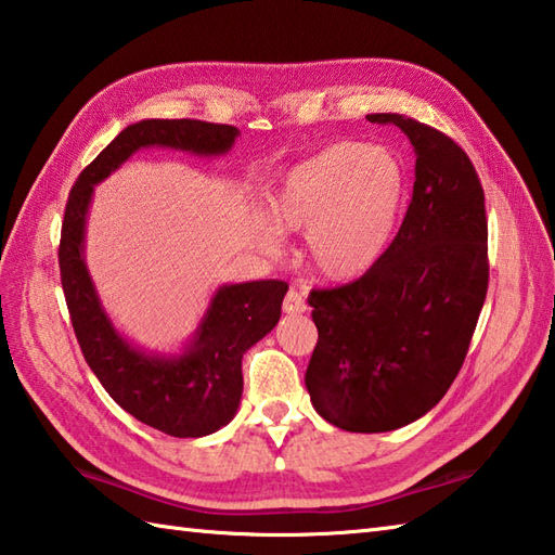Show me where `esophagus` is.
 <instances>
[{"instance_id": "obj_1", "label": "esophagus", "mask_w": 555, "mask_h": 555, "mask_svg": "<svg viewBox=\"0 0 555 555\" xmlns=\"http://www.w3.org/2000/svg\"><path fill=\"white\" fill-rule=\"evenodd\" d=\"M282 309H285V313H304V311H307V301H304L301 292L289 289L287 297H285V304H282Z\"/></svg>"}]
</instances>
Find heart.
I'll return each mask as SVG.
<instances>
[{
	"label": "heart",
	"instance_id": "obj_1",
	"mask_svg": "<svg viewBox=\"0 0 555 555\" xmlns=\"http://www.w3.org/2000/svg\"><path fill=\"white\" fill-rule=\"evenodd\" d=\"M406 172L380 145L335 143L289 167L268 194L273 222L261 228L268 251L285 232H307L309 263L333 280L364 275L380 261L398 230Z\"/></svg>",
	"mask_w": 555,
	"mask_h": 555
}]
</instances>
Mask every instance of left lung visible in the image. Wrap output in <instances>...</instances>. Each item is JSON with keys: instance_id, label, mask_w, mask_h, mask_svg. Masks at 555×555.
I'll use <instances>...</instances> for the list:
<instances>
[{"instance_id": "left-lung-1", "label": "left lung", "mask_w": 555, "mask_h": 555, "mask_svg": "<svg viewBox=\"0 0 555 555\" xmlns=\"http://www.w3.org/2000/svg\"><path fill=\"white\" fill-rule=\"evenodd\" d=\"M410 139L414 191L402 228L359 280L313 289V410L352 434L402 428L443 400L489 289L483 189L467 153L426 124L369 115Z\"/></svg>"}]
</instances>
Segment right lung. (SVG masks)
Segmentation results:
<instances>
[{
	"label": "right lung",
	"instance_id": "obj_1",
	"mask_svg": "<svg viewBox=\"0 0 555 555\" xmlns=\"http://www.w3.org/2000/svg\"><path fill=\"white\" fill-rule=\"evenodd\" d=\"M240 129L198 119H141L90 163L66 201L60 270L76 340L103 388L124 412L175 438L215 434L240 410L246 349L280 321L287 282L254 280L215 289L194 335L175 354L149 352L107 315L86 266V222L93 189L133 153L169 149L198 157L228 155Z\"/></svg>",
	"mask_w": 555,
	"mask_h": 555
}]
</instances>
